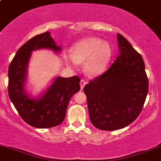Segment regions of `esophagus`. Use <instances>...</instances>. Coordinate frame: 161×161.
Instances as JSON below:
<instances>
[{"label": "esophagus", "mask_w": 161, "mask_h": 161, "mask_svg": "<svg viewBox=\"0 0 161 161\" xmlns=\"http://www.w3.org/2000/svg\"><path fill=\"white\" fill-rule=\"evenodd\" d=\"M86 83H87V82L86 80H84V79H82V80L80 81V86H81V88H82V89L84 88V86H86Z\"/></svg>", "instance_id": "obj_1"}]
</instances>
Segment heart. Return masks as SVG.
I'll return each mask as SVG.
<instances>
[{
    "label": "heart",
    "mask_w": 161,
    "mask_h": 161,
    "mask_svg": "<svg viewBox=\"0 0 161 161\" xmlns=\"http://www.w3.org/2000/svg\"><path fill=\"white\" fill-rule=\"evenodd\" d=\"M73 57L69 61L86 63V71L91 75L101 74L106 69L113 55V50L108 42L97 38H83L76 42L72 49Z\"/></svg>",
    "instance_id": "b5f03b06"
}]
</instances>
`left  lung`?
Listing matches in <instances>:
<instances>
[{"label": "left lung", "instance_id": "left-lung-1", "mask_svg": "<svg viewBox=\"0 0 161 161\" xmlns=\"http://www.w3.org/2000/svg\"><path fill=\"white\" fill-rule=\"evenodd\" d=\"M117 38L119 56L105 73L84 87L90 120L105 131L124 128L136 120L148 92L141 54L119 33Z\"/></svg>", "mask_w": 161, "mask_h": 161}]
</instances>
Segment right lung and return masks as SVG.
<instances>
[{"mask_svg":"<svg viewBox=\"0 0 161 161\" xmlns=\"http://www.w3.org/2000/svg\"><path fill=\"white\" fill-rule=\"evenodd\" d=\"M47 48L59 52L48 32L33 37L20 47L11 61L8 69V94L18 114L25 123L36 128H51L64 120L69 100L80 90V79L57 77L39 98H31L24 88L27 66L32 51Z\"/></svg>","mask_w":161,"mask_h":161,"instance_id":"add662e5","label":"right lung"}]
</instances>
